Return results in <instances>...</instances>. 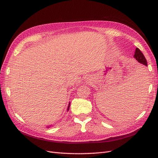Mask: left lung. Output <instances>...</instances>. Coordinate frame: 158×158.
<instances>
[{"label": "left lung", "instance_id": "1", "mask_svg": "<svg viewBox=\"0 0 158 158\" xmlns=\"http://www.w3.org/2000/svg\"><path fill=\"white\" fill-rule=\"evenodd\" d=\"M134 57H135V58L136 59V60L138 62V63H140V64L144 65L146 66H148L147 61H146L145 56H144V55L142 54V52L140 51V50L138 48L136 49Z\"/></svg>", "mask_w": 158, "mask_h": 158}]
</instances>
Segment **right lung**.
<instances>
[{
    "label": "right lung",
    "instance_id": "obj_1",
    "mask_svg": "<svg viewBox=\"0 0 158 158\" xmlns=\"http://www.w3.org/2000/svg\"><path fill=\"white\" fill-rule=\"evenodd\" d=\"M70 103H69V106H68V108H67V111H69V107H70Z\"/></svg>",
    "mask_w": 158,
    "mask_h": 158
}]
</instances>
